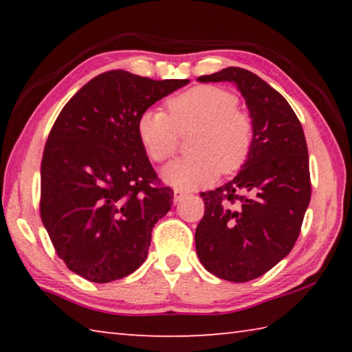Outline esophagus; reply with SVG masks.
Wrapping results in <instances>:
<instances>
[{
	"instance_id": "esophagus-1",
	"label": "esophagus",
	"mask_w": 352,
	"mask_h": 352,
	"mask_svg": "<svg viewBox=\"0 0 352 352\" xmlns=\"http://www.w3.org/2000/svg\"><path fill=\"white\" fill-rule=\"evenodd\" d=\"M186 190H182V189H174V200L175 201H180L182 199L186 197Z\"/></svg>"
}]
</instances>
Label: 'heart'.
Segmentation results:
<instances>
[{"label": "heart", "instance_id": "1", "mask_svg": "<svg viewBox=\"0 0 352 352\" xmlns=\"http://www.w3.org/2000/svg\"><path fill=\"white\" fill-rule=\"evenodd\" d=\"M233 93L214 85H199L170 98L168 112L147 109L136 119V135L151 160L166 162L177 151L178 130L199 126L190 148L195 153L164 166L162 177L175 188L206 186L220 172L233 174L248 160L253 122L237 109Z\"/></svg>", "mask_w": 352, "mask_h": 352}]
</instances>
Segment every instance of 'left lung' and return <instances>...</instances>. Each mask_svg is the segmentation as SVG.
<instances>
[{
    "label": "left lung",
    "instance_id": "left-lung-1",
    "mask_svg": "<svg viewBox=\"0 0 352 352\" xmlns=\"http://www.w3.org/2000/svg\"><path fill=\"white\" fill-rule=\"evenodd\" d=\"M199 82H231L245 99L253 146L233 180L208 192L195 230L205 269L231 283L264 275L294 248L311 201L307 144L287 100L254 73L230 67Z\"/></svg>",
    "mask_w": 352,
    "mask_h": 352
}]
</instances>
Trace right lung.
<instances>
[{"instance_id": "add662e5", "label": "right lung", "mask_w": 352, "mask_h": 352, "mask_svg": "<svg viewBox=\"0 0 352 352\" xmlns=\"http://www.w3.org/2000/svg\"><path fill=\"white\" fill-rule=\"evenodd\" d=\"M188 82L107 71L57 116L41 160L40 216L58 258L88 281H116L146 261L174 192L160 184L136 119Z\"/></svg>"}]
</instances>
